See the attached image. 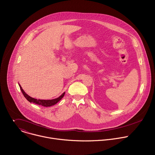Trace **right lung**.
I'll return each mask as SVG.
<instances>
[{
    "mask_svg": "<svg viewBox=\"0 0 155 155\" xmlns=\"http://www.w3.org/2000/svg\"><path fill=\"white\" fill-rule=\"evenodd\" d=\"M20 90L23 93V94L24 95V96L25 97V98L29 102H32L34 103L35 104L37 105H40L41 106L43 107H50L52 105H55L56 104H57L64 96L65 93H64L62 94H61L59 97L54 99H51V100H41V99H34L33 97H31V96H29L28 94H27L24 90H23V88L21 86V85L19 84Z\"/></svg>",
    "mask_w": 155,
    "mask_h": 155,
    "instance_id": "obj_1",
    "label": "right lung"
}]
</instances>
